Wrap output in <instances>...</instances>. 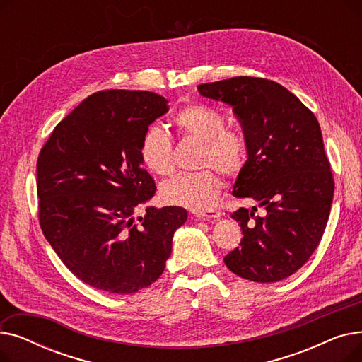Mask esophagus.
Listing matches in <instances>:
<instances>
[{
	"instance_id": "obj_1",
	"label": "esophagus",
	"mask_w": 362,
	"mask_h": 362,
	"mask_svg": "<svg viewBox=\"0 0 362 362\" xmlns=\"http://www.w3.org/2000/svg\"><path fill=\"white\" fill-rule=\"evenodd\" d=\"M197 216L201 220H216L221 216V213L217 210H205V211H198Z\"/></svg>"
}]
</instances>
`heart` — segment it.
Instances as JSON below:
<instances>
[{
	"label": "heart",
	"mask_w": 362,
	"mask_h": 362,
	"mask_svg": "<svg viewBox=\"0 0 362 362\" xmlns=\"http://www.w3.org/2000/svg\"><path fill=\"white\" fill-rule=\"evenodd\" d=\"M173 122L185 138L202 142L199 165L204 168L171 179L163 186L161 197L168 204L202 210L213 204L221 189V179L215 169L229 177L238 175L246 163L248 146L239 132L224 129L221 114L202 104L183 107ZM139 157L151 173L161 177L173 173V144L158 127L145 132L139 144Z\"/></svg>",
	"instance_id": "heart-1"
}]
</instances>
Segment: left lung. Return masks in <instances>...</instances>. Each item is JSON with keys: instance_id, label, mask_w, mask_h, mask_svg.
I'll return each instance as SVG.
<instances>
[{"instance_id": "8db88e82", "label": "left lung", "mask_w": 362, "mask_h": 362, "mask_svg": "<svg viewBox=\"0 0 362 362\" xmlns=\"http://www.w3.org/2000/svg\"><path fill=\"white\" fill-rule=\"evenodd\" d=\"M202 97L233 107L248 160L233 186L242 205L232 217L242 240L227 269L259 283L292 276L318 246L330 214L334 180L314 112L277 82L236 76L198 86Z\"/></svg>"}]
</instances>
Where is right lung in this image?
<instances>
[{"mask_svg": "<svg viewBox=\"0 0 362 362\" xmlns=\"http://www.w3.org/2000/svg\"><path fill=\"white\" fill-rule=\"evenodd\" d=\"M149 90L92 93L52 130L36 163L37 217L66 267L89 286L135 293L164 272L173 235L186 221L182 206H136L156 195L139 144L167 112Z\"/></svg>", "mask_w": 362, "mask_h": 362, "instance_id": "1", "label": "right lung"}]
</instances>
